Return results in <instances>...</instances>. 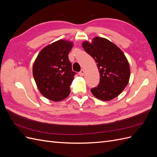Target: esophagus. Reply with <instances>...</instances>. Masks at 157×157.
I'll return each mask as SVG.
<instances>
[{
	"label": "esophagus",
	"mask_w": 157,
	"mask_h": 157,
	"mask_svg": "<svg viewBox=\"0 0 157 157\" xmlns=\"http://www.w3.org/2000/svg\"><path fill=\"white\" fill-rule=\"evenodd\" d=\"M84 73H85V71H84V69H82V70L80 71V72H79V75H80V76H81V77H82V76H84Z\"/></svg>",
	"instance_id": "1"
}]
</instances>
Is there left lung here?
<instances>
[{
    "label": "left lung",
    "instance_id": "1",
    "mask_svg": "<svg viewBox=\"0 0 157 157\" xmlns=\"http://www.w3.org/2000/svg\"><path fill=\"white\" fill-rule=\"evenodd\" d=\"M82 45L96 61L100 74L98 86L91 89L92 94L102 101L118 96L130 77L129 63L123 52L112 42L99 36L94 38L92 43L84 41Z\"/></svg>",
    "mask_w": 157,
    "mask_h": 157
}]
</instances>
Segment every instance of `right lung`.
Here are the masks:
<instances>
[{"label":"right lung","instance_id":"1","mask_svg":"<svg viewBox=\"0 0 157 157\" xmlns=\"http://www.w3.org/2000/svg\"><path fill=\"white\" fill-rule=\"evenodd\" d=\"M72 42L59 40L42 49L33 67V75L42 96L59 101L69 95L70 85L76 74L72 70L68 55Z\"/></svg>","mask_w":157,"mask_h":157}]
</instances>
